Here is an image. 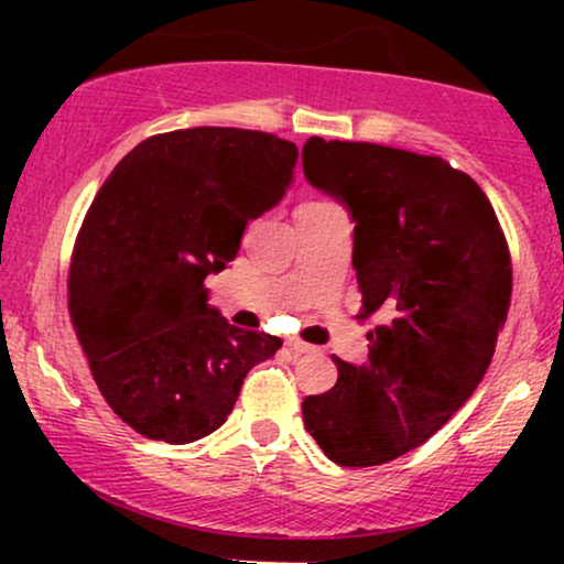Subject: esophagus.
Here are the masks:
<instances>
[{
	"label": "esophagus",
	"mask_w": 564,
	"mask_h": 564,
	"mask_svg": "<svg viewBox=\"0 0 564 564\" xmlns=\"http://www.w3.org/2000/svg\"><path fill=\"white\" fill-rule=\"evenodd\" d=\"M286 347L291 349V352H296V355L315 352V347H313V345H307V341H302V339H289V341H286Z\"/></svg>",
	"instance_id": "34e87169"
}]
</instances>
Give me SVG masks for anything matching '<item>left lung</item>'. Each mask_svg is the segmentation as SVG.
<instances>
[{"label":"left lung","instance_id":"obj_1","mask_svg":"<svg viewBox=\"0 0 564 564\" xmlns=\"http://www.w3.org/2000/svg\"><path fill=\"white\" fill-rule=\"evenodd\" d=\"M304 177L345 200L368 358H334L339 379L302 419L339 467L419 448L477 390L511 300L507 238L480 185L440 156L310 138Z\"/></svg>","mask_w":564,"mask_h":564}]
</instances>
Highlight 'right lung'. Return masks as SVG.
<instances>
[{
    "label": "right lung",
    "mask_w": 564,
    "mask_h": 564,
    "mask_svg": "<svg viewBox=\"0 0 564 564\" xmlns=\"http://www.w3.org/2000/svg\"><path fill=\"white\" fill-rule=\"evenodd\" d=\"M294 142L236 127L153 134L108 174L70 254L68 313L106 403L140 435H212L278 336L230 326L204 278L283 198Z\"/></svg>",
    "instance_id": "add662e5"
}]
</instances>
